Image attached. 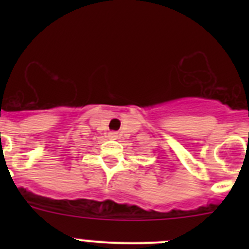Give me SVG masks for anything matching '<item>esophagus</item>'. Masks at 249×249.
<instances>
[{"label": "esophagus", "instance_id": "34e87169", "mask_svg": "<svg viewBox=\"0 0 249 249\" xmlns=\"http://www.w3.org/2000/svg\"><path fill=\"white\" fill-rule=\"evenodd\" d=\"M108 136L110 137V139H115V136H117V135H115V132H109Z\"/></svg>", "mask_w": 249, "mask_h": 249}]
</instances>
